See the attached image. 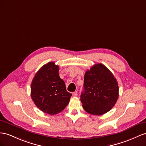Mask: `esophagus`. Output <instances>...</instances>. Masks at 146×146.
I'll list each match as a JSON object with an SVG mask.
<instances>
[{
	"label": "esophagus",
	"instance_id": "1",
	"mask_svg": "<svg viewBox=\"0 0 146 146\" xmlns=\"http://www.w3.org/2000/svg\"><path fill=\"white\" fill-rule=\"evenodd\" d=\"M73 96H78V92L77 91H75V92H73Z\"/></svg>",
	"mask_w": 146,
	"mask_h": 146
}]
</instances>
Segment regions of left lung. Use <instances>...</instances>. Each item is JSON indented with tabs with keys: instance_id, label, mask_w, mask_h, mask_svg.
Wrapping results in <instances>:
<instances>
[{
	"instance_id": "1",
	"label": "left lung",
	"mask_w": 146,
	"mask_h": 146,
	"mask_svg": "<svg viewBox=\"0 0 146 146\" xmlns=\"http://www.w3.org/2000/svg\"><path fill=\"white\" fill-rule=\"evenodd\" d=\"M118 84L107 67L98 63L87 70L84 77V91L81 102L88 113L101 115L110 110L118 98Z\"/></svg>"
}]
</instances>
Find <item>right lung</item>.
<instances>
[{"label":"right lung","mask_w":146,"mask_h":146,"mask_svg":"<svg viewBox=\"0 0 146 146\" xmlns=\"http://www.w3.org/2000/svg\"><path fill=\"white\" fill-rule=\"evenodd\" d=\"M59 68L48 62L38 70L31 84V96L39 110L51 115L65 109L72 94L67 92L65 82L59 76Z\"/></svg>","instance_id":"1"}]
</instances>
